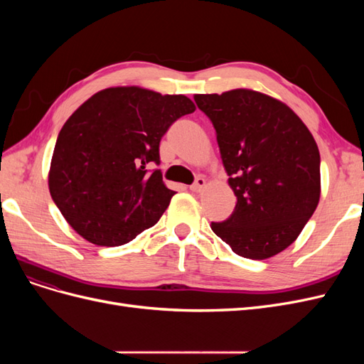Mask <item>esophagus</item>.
Here are the masks:
<instances>
[{"mask_svg": "<svg viewBox=\"0 0 364 364\" xmlns=\"http://www.w3.org/2000/svg\"><path fill=\"white\" fill-rule=\"evenodd\" d=\"M205 185H206V181H205L203 178H197V179L194 181V183L190 186V188H191V191H194V193H200V191L205 188Z\"/></svg>", "mask_w": 364, "mask_h": 364, "instance_id": "obj_1", "label": "esophagus"}]
</instances>
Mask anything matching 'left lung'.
I'll return each mask as SVG.
<instances>
[{
    "label": "left lung",
    "instance_id": "8db88e82",
    "mask_svg": "<svg viewBox=\"0 0 364 364\" xmlns=\"http://www.w3.org/2000/svg\"><path fill=\"white\" fill-rule=\"evenodd\" d=\"M211 119L229 185L232 214L211 229L237 255L266 259L287 249L316 211L321 155L289 106L250 90L194 95Z\"/></svg>",
    "mask_w": 364,
    "mask_h": 364
}]
</instances>
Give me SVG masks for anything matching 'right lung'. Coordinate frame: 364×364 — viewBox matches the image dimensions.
Instances as JSON below:
<instances>
[{
	"mask_svg": "<svg viewBox=\"0 0 364 364\" xmlns=\"http://www.w3.org/2000/svg\"><path fill=\"white\" fill-rule=\"evenodd\" d=\"M194 111L185 95L136 86L109 87L77 109L59 132L48 174L53 202L77 234L112 247L158 223L174 196L153 168L159 142Z\"/></svg>",
	"mask_w": 364,
	"mask_h": 364,
	"instance_id": "1",
	"label": "right lung"
}]
</instances>
